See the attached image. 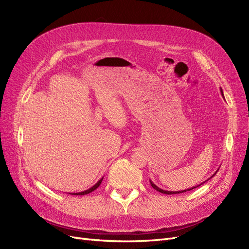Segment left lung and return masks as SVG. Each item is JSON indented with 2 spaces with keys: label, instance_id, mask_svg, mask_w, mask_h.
I'll list each match as a JSON object with an SVG mask.
<instances>
[{
  "label": "left lung",
  "instance_id": "obj_1",
  "mask_svg": "<svg viewBox=\"0 0 249 249\" xmlns=\"http://www.w3.org/2000/svg\"><path fill=\"white\" fill-rule=\"evenodd\" d=\"M220 92H221V94H222V96L224 97V95H223V91H222V89L220 88ZM218 171V170H217ZM217 171L214 173V175L211 177V178H213L216 173H217ZM149 183H150V185H152V187L154 188V189H156L157 191H159V192H161V193H163V194H178V193H184V192H186V191H190V190H192V189H194V188H197L198 186H200V185H202V184H200V185H198V186H196V187H192V188H189V189H187V190H180V191H167V190H163V189H161V188H159L158 186H156L154 183H153V180L152 179H149Z\"/></svg>",
  "mask_w": 249,
  "mask_h": 249
}]
</instances>
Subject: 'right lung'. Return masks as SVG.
<instances>
[{"instance_id":"obj_1","label":"right lung","mask_w":249,"mask_h":249,"mask_svg":"<svg viewBox=\"0 0 249 249\" xmlns=\"http://www.w3.org/2000/svg\"><path fill=\"white\" fill-rule=\"evenodd\" d=\"M103 178H102L99 182H97L95 185H93L91 188H89V189H87V190H85V191H82V192H77V193H70V194H72V195H85V194H88V193H90V192H92V191H94L97 187H99L100 185H101V183H102V180H103Z\"/></svg>"}]
</instances>
